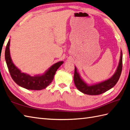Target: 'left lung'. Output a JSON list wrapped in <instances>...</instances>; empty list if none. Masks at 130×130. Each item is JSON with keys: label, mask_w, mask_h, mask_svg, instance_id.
Masks as SVG:
<instances>
[{"label": "left lung", "mask_w": 130, "mask_h": 130, "mask_svg": "<svg viewBox=\"0 0 130 130\" xmlns=\"http://www.w3.org/2000/svg\"><path fill=\"white\" fill-rule=\"evenodd\" d=\"M122 69V53L121 51L120 59L116 70L115 74L109 79L102 81L101 83L89 85L85 83L84 80L81 77L79 72L77 71V69L75 67V72L74 75V81L76 88L80 91L87 95H98L103 93L116 85L118 81L121 74Z\"/></svg>", "instance_id": "8db88e82"}]
</instances>
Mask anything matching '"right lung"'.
Instances as JSON below:
<instances>
[{"instance_id":"add662e5","label":"right lung","mask_w":130,"mask_h":130,"mask_svg":"<svg viewBox=\"0 0 130 130\" xmlns=\"http://www.w3.org/2000/svg\"><path fill=\"white\" fill-rule=\"evenodd\" d=\"M10 39L9 40L5 51V59L9 71L13 80L18 85L26 89L41 90L46 88L54 79V75L58 68L64 61L55 63L47 69L42 75L32 76L29 74L23 73L14 64L10 54Z\"/></svg>"}]
</instances>
